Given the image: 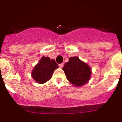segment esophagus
<instances>
[{
  "instance_id": "1",
  "label": "esophagus",
  "mask_w": 122,
  "mask_h": 122,
  "mask_svg": "<svg viewBox=\"0 0 122 122\" xmlns=\"http://www.w3.org/2000/svg\"><path fill=\"white\" fill-rule=\"evenodd\" d=\"M63 65H63V63H60V64H59V67L61 68H63Z\"/></svg>"
}]
</instances>
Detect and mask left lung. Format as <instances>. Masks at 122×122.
<instances>
[{"label": "left lung", "instance_id": "obj_1", "mask_svg": "<svg viewBox=\"0 0 122 122\" xmlns=\"http://www.w3.org/2000/svg\"><path fill=\"white\" fill-rule=\"evenodd\" d=\"M62 70L68 81L74 87H82L90 79L91 68L77 56L69 58V61L65 63Z\"/></svg>", "mask_w": 122, "mask_h": 122}]
</instances>
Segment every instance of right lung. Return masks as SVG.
<instances>
[{"mask_svg": "<svg viewBox=\"0 0 122 122\" xmlns=\"http://www.w3.org/2000/svg\"><path fill=\"white\" fill-rule=\"evenodd\" d=\"M58 67L54 59L51 60L48 57L43 56L34 66L31 75L36 82L41 84L50 80L52 73Z\"/></svg>", "mask_w": 122, "mask_h": 122, "instance_id": "obj_1", "label": "right lung"}]
</instances>
